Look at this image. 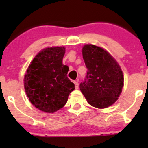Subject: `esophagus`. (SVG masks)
Instances as JSON below:
<instances>
[{"mask_svg": "<svg viewBox=\"0 0 148 148\" xmlns=\"http://www.w3.org/2000/svg\"><path fill=\"white\" fill-rule=\"evenodd\" d=\"M74 84H75V88L76 89H79V82L77 81L74 82Z\"/></svg>", "mask_w": 148, "mask_h": 148, "instance_id": "obj_1", "label": "esophagus"}]
</instances>
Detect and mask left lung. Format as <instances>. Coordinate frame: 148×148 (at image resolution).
Masks as SVG:
<instances>
[{
    "label": "left lung",
    "instance_id": "1",
    "mask_svg": "<svg viewBox=\"0 0 148 148\" xmlns=\"http://www.w3.org/2000/svg\"><path fill=\"white\" fill-rule=\"evenodd\" d=\"M83 59L87 69L80 90L90 105L103 109L114 104L124 85L122 71L115 59L102 48L86 44Z\"/></svg>",
    "mask_w": 148,
    "mask_h": 148
}]
</instances>
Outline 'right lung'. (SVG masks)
Returning a JSON list of instances; mask_svg holds the SVG:
<instances>
[{"mask_svg":"<svg viewBox=\"0 0 148 148\" xmlns=\"http://www.w3.org/2000/svg\"><path fill=\"white\" fill-rule=\"evenodd\" d=\"M64 46L46 48L34 57L24 77L26 95L41 111L53 113L64 107L74 84L67 77L69 67L62 64Z\"/></svg>","mask_w":148,"mask_h":148,"instance_id":"add662e5","label":"right lung"}]
</instances>
